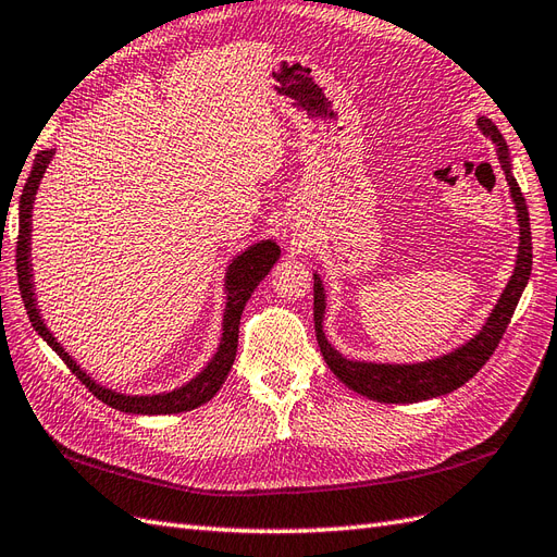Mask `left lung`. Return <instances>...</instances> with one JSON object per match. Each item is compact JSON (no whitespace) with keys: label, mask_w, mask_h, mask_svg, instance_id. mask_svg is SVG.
Masks as SVG:
<instances>
[{"label":"left lung","mask_w":557,"mask_h":557,"mask_svg":"<svg viewBox=\"0 0 557 557\" xmlns=\"http://www.w3.org/2000/svg\"><path fill=\"white\" fill-rule=\"evenodd\" d=\"M478 126L480 132L487 138H492V143L496 146L498 162H502L506 181L510 185V197L512 202H516L518 223H520V247H518L516 270H512L502 298L496 301L487 322L482 324V330L470 338L468 344L447 355H442V358L417 362V364H379V362L348 360L324 336V330H322L324 308H326L324 287H322L320 275L315 273V287H312V294H315V301L312 304L315 306H312V315H315V334H318V346H320L322 358L326 364H330V369L336 374L338 381H344L350 391L369 397V400L395 403V405L421 403V400H431V397H440L461 388L463 383L473 379L482 369V364L492 358V352L496 350L498 341H502L512 312H516V306L527 287V282H530V275H532L530 211H527V202L520 193V185L510 171L508 146L492 120L480 117Z\"/></svg>","instance_id":"obj_1"}]
</instances>
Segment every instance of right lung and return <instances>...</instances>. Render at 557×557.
<instances>
[{
	"mask_svg": "<svg viewBox=\"0 0 557 557\" xmlns=\"http://www.w3.org/2000/svg\"><path fill=\"white\" fill-rule=\"evenodd\" d=\"M55 150H41L35 154V162L30 174H27L23 195L18 199V247H16V270H18V289L21 298L30 318L35 332L47 341V344L59 352V358L70 367L84 386H87L98 400L106 403L112 409L126 411V414H178V411H190L199 405L209 403L219 388L225 383L227 372L235 362L237 352V336H239V318L245 310L249 296L259 287V282L270 273L280 259V247L273 239H263L259 245H251L249 249L235 256L233 263L227 265L225 273V312H223V334L221 344L209 364L199 372L193 381L185 383L181 388H174L171 393L160 395H124L112 388L96 383L84 369L70 358L67 350L53 338V334L47 330L45 320L39 315V308L35 301V282H33V263H30V231H33V202L39 188V181L45 176V171L51 162Z\"/></svg>",
	"mask_w": 557,
	"mask_h": 557,
	"instance_id": "add662e5",
	"label": "right lung"
}]
</instances>
